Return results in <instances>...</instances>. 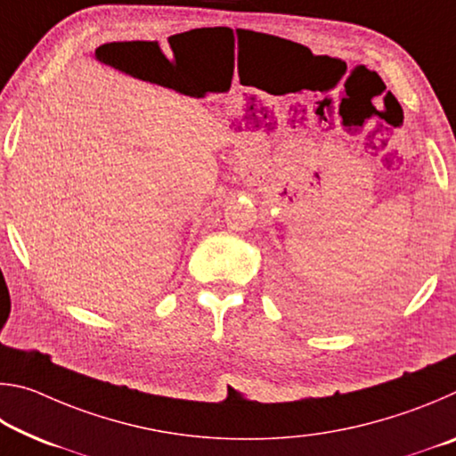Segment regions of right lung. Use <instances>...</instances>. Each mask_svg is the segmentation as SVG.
<instances>
[{
    "mask_svg": "<svg viewBox=\"0 0 456 456\" xmlns=\"http://www.w3.org/2000/svg\"><path fill=\"white\" fill-rule=\"evenodd\" d=\"M110 45H112V44H110ZM98 50H100V48H98ZM98 50H96V53H98Z\"/></svg>",
    "mask_w": 456,
    "mask_h": 456,
    "instance_id": "obj_1",
    "label": "right lung"
}]
</instances>
